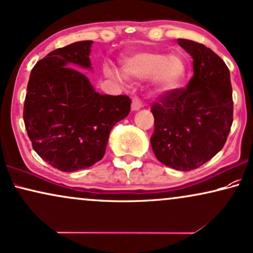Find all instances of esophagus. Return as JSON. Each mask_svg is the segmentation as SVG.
I'll return each mask as SVG.
<instances>
[{
    "mask_svg": "<svg viewBox=\"0 0 253 253\" xmlns=\"http://www.w3.org/2000/svg\"><path fill=\"white\" fill-rule=\"evenodd\" d=\"M141 107H142L141 100H140V99L137 98V97H134L133 100H132V110L133 111H137V110H140V108H141Z\"/></svg>",
    "mask_w": 253,
    "mask_h": 253,
    "instance_id": "obj_1",
    "label": "esophagus"
}]
</instances>
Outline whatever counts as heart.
I'll return each mask as SVG.
<instances>
[{
    "instance_id": "1",
    "label": "heart",
    "mask_w": 253,
    "mask_h": 253,
    "mask_svg": "<svg viewBox=\"0 0 253 253\" xmlns=\"http://www.w3.org/2000/svg\"><path fill=\"white\" fill-rule=\"evenodd\" d=\"M124 75L129 78L142 79L150 76L156 91L168 93L183 82L187 64L178 52L166 55L160 51H142L127 57L121 65Z\"/></svg>"
}]
</instances>
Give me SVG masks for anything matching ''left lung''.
I'll return each instance as SVG.
<instances>
[{
  "instance_id": "left-lung-1",
  "label": "left lung",
  "mask_w": 253,
  "mask_h": 253,
  "mask_svg": "<svg viewBox=\"0 0 253 253\" xmlns=\"http://www.w3.org/2000/svg\"><path fill=\"white\" fill-rule=\"evenodd\" d=\"M193 57L194 76L184 88L162 94L152 105L153 152L160 162L189 171L212 159L230 133L233 120L230 71L209 47L178 40Z\"/></svg>"
}]
</instances>
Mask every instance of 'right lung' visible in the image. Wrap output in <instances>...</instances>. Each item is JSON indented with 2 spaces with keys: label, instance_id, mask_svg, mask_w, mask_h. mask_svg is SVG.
I'll list each match as a JSON object with an SVG mask.
<instances>
[{
  "label": "right lung",
  "instance_id": "1",
  "mask_svg": "<svg viewBox=\"0 0 253 253\" xmlns=\"http://www.w3.org/2000/svg\"><path fill=\"white\" fill-rule=\"evenodd\" d=\"M92 41L53 50L31 70L23 120L33 148L62 171H76L103 159L108 136L128 116L130 98L100 94L79 68L91 69Z\"/></svg>",
  "mask_w": 253,
  "mask_h": 253
}]
</instances>
